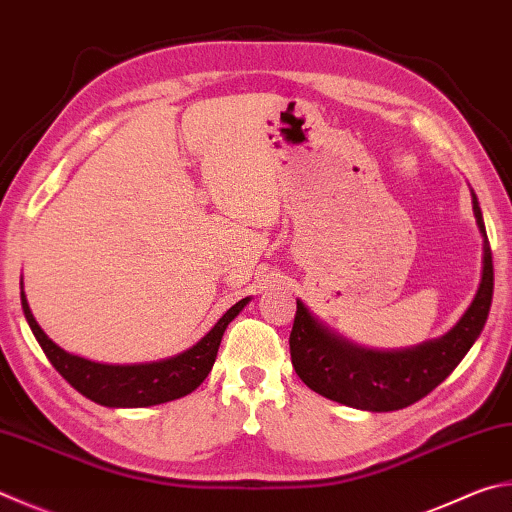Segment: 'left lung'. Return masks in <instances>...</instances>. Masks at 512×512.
Masks as SVG:
<instances>
[{"label": "left lung", "mask_w": 512, "mask_h": 512, "mask_svg": "<svg viewBox=\"0 0 512 512\" xmlns=\"http://www.w3.org/2000/svg\"><path fill=\"white\" fill-rule=\"evenodd\" d=\"M472 210L483 237V268L477 295L461 320L445 336L410 349H365L333 333L297 300L288 345L295 374L306 387L329 401L367 412H394L421 401L448 378L475 345L492 304V253L477 194Z\"/></svg>", "instance_id": "8db88e82"}]
</instances>
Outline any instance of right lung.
<instances>
[{
    "label": "right lung",
    "mask_w": 512,
    "mask_h": 512,
    "mask_svg": "<svg viewBox=\"0 0 512 512\" xmlns=\"http://www.w3.org/2000/svg\"><path fill=\"white\" fill-rule=\"evenodd\" d=\"M248 302L250 297H244L235 306H230L197 345L185 349L179 356L159 362H143V365H102V362L73 356V353L55 345L35 322L22 286V309L26 322H29L46 358L73 389H78L89 401L105 407H150L192 394L215 365L226 327Z\"/></svg>",
    "instance_id": "right-lung-1"
}]
</instances>
